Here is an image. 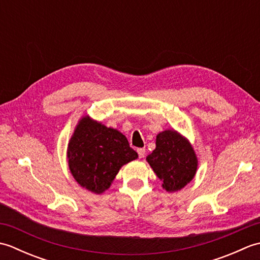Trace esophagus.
Wrapping results in <instances>:
<instances>
[{
	"label": "esophagus",
	"mask_w": 260,
	"mask_h": 260,
	"mask_svg": "<svg viewBox=\"0 0 260 260\" xmlns=\"http://www.w3.org/2000/svg\"><path fill=\"white\" fill-rule=\"evenodd\" d=\"M137 153H139V157L140 158H143L145 156V148H137Z\"/></svg>",
	"instance_id": "1"
}]
</instances>
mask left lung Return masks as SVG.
<instances>
[{
    "instance_id": "8db88e82",
    "label": "left lung",
    "mask_w": 260,
    "mask_h": 260,
    "mask_svg": "<svg viewBox=\"0 0 260 260\" xmlns=\"http://www.w3.org/2000/svg\"><path fill=\"white\" fill-rule=\"evenodd\" d=\"M156 147L146 161L168 192H176L190 183L198 170V157L189 140L174 129L156 136Z\"/></svg>"
}]
</instances>
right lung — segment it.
Here are the masks:
<instances>
[{"mask_svg": "<svg viewBox=\"0 0 260 260\" xmlns=\"http://www.w3.org/2000/svg\"><path fill=\"white\" fill-rule=\"evenodd\" d=\"M137 157L125 135L88 115L78 121L67 148L74 179L95 194L109 189L120 168Z\"/></svg>", "mask_w": 260, "mask_h": 260, "instance_id": "right-lung-1", "label": "right lung"}]
</instances>
